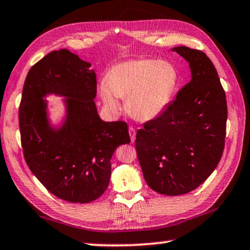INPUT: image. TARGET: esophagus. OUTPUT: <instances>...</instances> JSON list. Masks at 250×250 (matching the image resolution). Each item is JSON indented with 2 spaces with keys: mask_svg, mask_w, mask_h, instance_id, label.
I'll return each instance as SVG.
<instances>
[{
  "mask_svg": "<svg viewBox=\"0 0 250 250\" xmlns=\"http://www.w3.org/2000/svg\"><path fill=\"white\" fill-rule=\"evenodd\" d=\"M129 136H130V139H131V142H133L134 139H136V130H134V128H132V126H130L129 128Z\"/></svg>",
  "mask_w": 250,
  "mask_h": 250,
  "instance_id": "obj_1",
  "label": "esophagus"
}]
</instances>
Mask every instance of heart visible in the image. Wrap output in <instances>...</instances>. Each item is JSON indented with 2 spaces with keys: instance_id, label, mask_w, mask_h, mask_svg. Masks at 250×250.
<instances>
[{
  "instance_id": "1",
  "label": "heart",
  "mask_w": 250,
  "mask_h": 250,
  "mask_svg": "<svg viewBox=\"0 0 250 250\" xmlns=\"http://www.w3.org/2000/svg\"><path fill=\"white\" fill-rule=\"evenodd\" d=\"M178 81L179 75L171 62L138 59L111 68L99 93L104 104L113 111L120 109L118 98H125L126 112L139 121H149L167 108Z\"/></svg>"
}]
</instances>
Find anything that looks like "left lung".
<instances>
[{
	"label": "left lung",
	"instance_id": "8db88e82",
	"mask_svg": "<svg viewBox=\"0 0 250 250\" xmlns=\"http://www.w3.org/2000/svg\"><path fill=\"white\" fill-rule=\"evenodd\" d=\"M173 51L189 62L191 81L144 124L134 141L146 182L167 196L192 191L211 175L223 156L227 124L226 93L210 59L188 46Z\"/></svg>",
	"mask_w": 250,
	"mask_h": 250
}]
</instances>
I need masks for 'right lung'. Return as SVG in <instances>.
<instances>
[{"label":"right lung","instance_id":"add662e5","mask_svg":"<svg viewBox=\"0 0 250 250\" xmlns=\"http://www.w3.org/2000/svg\"><path fill=\"white\" fill-rule=\"evenodd\" d=\"M90 66L68 50L46 54L27 73L19 109L27 166L51 193L70 203H90L105 191L112 154L130 142L126 122L99 118L97 75ZM47 93L69 97L68 117L59 132L47 125L42 98Z\"/></svg>","mask_w":250,"mask_h":250}]
</instances>
